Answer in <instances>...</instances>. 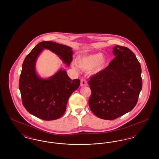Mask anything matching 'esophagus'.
<instances>
[{"label":"esophagus","mask_w":159,"mask_h":159,"mask_svg":"<svg viewBox=\"0 0 159 159\" xmlns=\"http://www.w3.org/2000/svg\"><path fill=\"white\" fill-rule=\"evenodd\" d=\"M87 85H88L87 81L84 79H82L80 80V86H86Z\"/></svg>","instance_id":"esophagus-1"}]
</instances>
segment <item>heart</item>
Here are the masks:
<instances>
[{
    "label": "heart",
    "instance_id": "b5f03b06",
    "mask_svg": "<svg viewBox=\"0 0 159 159\" xmlns=\"http://www.w3.org/2000/svg\"><path fill=\"white\" fill-rule=\"evenodd\" d=\"M77 65L79 67L84 70H91L92 75H97L106 68L107 58L102 56L101 53H95L83 55L77 58ZM72 68L77 70L78 67L76 63L71 64Z\"/></svg>",
    "mask_w": 159,
    "mask_h": 159
}]
</instances>
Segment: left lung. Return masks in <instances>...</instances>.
<instances>
[{
  "instance_id": "8db88e82",
  "label": "left lung",
  "mask_w": 159,
  "mask_h": 159,
  "mask_svg": "<svg viewBox=\"0 0 159 159\" xmlns=\"http://www.w3.org/2000/svg\"><path fill=\"white\" fill-rule=\"evenodd\" d=\"M113 53L115 58L109 65L88 82L91 111L99 118L109 120L135 107L143 86L141 65L132 51L116 45Z\"/></svg>"
}]
</instances>
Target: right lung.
Returning <instances> with one entry per match:
<instances>
[{
	"label": "right lung",
	"instance_id": "add662e5",
	"mask_svg": "<svg viewBox=\"0 0 159 159\" xmlns=\"http://www.w3.org/2000/svg\"><path fill=\"white\" fill-rule=\"evenodd\" d=\"M44 49L55 53L68 67L73 60L71 48L51 41L40 42L24 59L19 88L23 106L29 113L44 120H53L63 116L68 98L78 89L80 80H71L62 68L49 78L39 76L36 62Z\"/></svg>",
	"mask_w": 159,
	"mask_h": 159
}]
</instances>
